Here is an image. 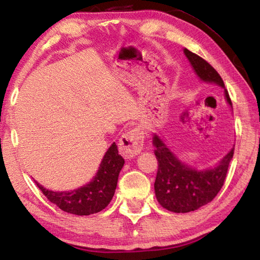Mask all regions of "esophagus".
Wrapping results in <instances>:
<instances>
[{
    "instance_id": "obj_1",
    "label": "esophagus",
    "mask_w": 260,
    "mask_h": 260,
    "mask_svg": "<svg viewBox=\"0 0 260 260\" xmlns=\"http://www.w3.org/2000/svg\"><path fill=\"white\" fill-rule=\"evenodd\" d=\"M144 132L142 128H134L122 134L119 139V150L126 158H133L142 150Z\"/></svg>"
}]
</instances>
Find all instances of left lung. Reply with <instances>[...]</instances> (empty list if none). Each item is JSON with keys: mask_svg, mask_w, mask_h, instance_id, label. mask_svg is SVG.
<instances>
[{"mask_svg": "<svg viewBox=\"0 0 260 260\" xmlns=\"http://www.w3.org/2000/svg\"><path fill=\"white\" fill-rule=\"evenodd\" d=\"M183 54L201 81L214 83L222 88L227 103L232 108L230 95L219 73L208 61L186 48H183ZM152 144L158 160L155 193L158 203L162 208L171 212L187 213L199 210L217 196L225 182L228 166L234 155V148L215 166L196 170L180 159L156 133L152 135Z\"/></svg>", "mask_w": 260, "mask_h": 260, "instance_id": "8db88e82", "label": "left lung"}]
</instances>
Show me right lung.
<instances>
[{
    "instance_id": "1",
    "label": "right lung",
    "mask_w": 260,
    "mask_h": 260,
    "mask_svg": "<svg viewBox=\"0 0 260 260\" xmlns=\"http://www.w3.org/2000/svg\"><path fill=\"white\" fill-rule=\"evenodd\" d=\"M124 164V158L118 153L113 142L103 156L95 177L83 186L70 191H54L37 181L35 183L43 195L60 210L76 215H89L104 210L111 202Z\"/></svg>"
}]
</instances>
